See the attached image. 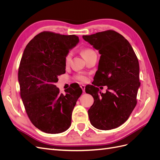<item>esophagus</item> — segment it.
I'll list each match as a JSON object with an SVG mask.
<instances>
[{
	"instance_id": "esophagus-1",
	"label": "esophagus",
	"mask_w": 160,
	"mask_h": 160,
	"mask_svg": "<svg viewBox=\"0 0 160 160\" xmlns=\"http://www.w3.org/2000/svg\"><path fill=\"white\" fill-rule=\"evenodd\" d=\"M81 88L82 89V90H83V93H85V85H81Z\"/></svg>"
}]
</instances>
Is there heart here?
I'll return each mask as SVG.
<instances>
[{
    "label": "heart",
    "instance_id": "1",
    "mask_svg": "<svg viewBox=\"0 0 160 160\" xmlns=\"http://www.w3.org/2000/svg\"><path fill=\"white\" fill-rule=\"evenodd\" d=\"M94 51L93 50H91L90 49H84L83 51H82V54H83V56L84 58H86L88 56H89L90 54H91L92 52H93ZM71 55H72V53L71 52H69L68 54H67L65 57V64H69V62H70L71 60ZM77 79H78L79 81H86V77L83 75H79L77 76Z\"/></svg>",
    "mask_w": 160,
    "mask_h": 160
}]
</instances>
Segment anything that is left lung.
I'll list each match as a JSON object with an SVG mask.
<instances>
[{
  "label": "left lung",
  "mask_w": 160,
  "mask_h": 160,
  "mask_svg": "<svg viewBox=\"0 0 160 160\" xmlns=\"http://www.w3.org/2000/svg\"><path fill=\"white\" fill-rule=\"evenodd\" d=\"M83 38L101 55L94 85L85 88L94 99L88 110L90 122L101 130L117 128L126 122L137 104L140 87L137 56L128 41L114 31L83 35ZM98 84L108 86L105 94L94 87Z\"/></svg>",
  "instance_id": "1"
}]
</instances>
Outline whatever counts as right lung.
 Segmentation results:
<instances>
[{
	"label": "right lung",
	"instance_id": "add662e5",
	"mask_svg": "<svg viewBox=\"0 0 160 160\" xmlns=\"http://www.w3.org/2000/svg\"><path fill=\"white\" fill-rule=\"evenodd\" d=\"M79 42L74 35L42 32L23 51L18 73L21 97L31 122L45 133L64 132L71 125L72 111L83 91L75 85L64 95L55 83L65 72L66 55Z\"/></svg>",
	"mask_w": 160,
	"mask_h": 160
}]
</instances>
